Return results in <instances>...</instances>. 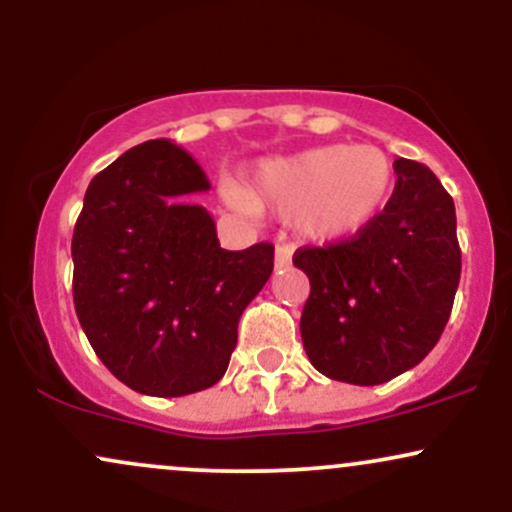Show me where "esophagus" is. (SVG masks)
I'll use <instances>...</instances> for the list:
<instances>
[{
	"label": "esophagus",
	"mask_w": 512,
	"mask_h": 512,
	"mask_svg": "<svg viewBox=\"0 0 512 512\" xmlns=\"http://www.w3.org/2000/svg\"><path fill=\"white\" fill-rule=\"evenodd\" d=\"M291 257H293V245H279V248H276V255H274L276 269L291 264Z\"/></svg>",
	"instance_id": "obj_1"
}]
</instances>
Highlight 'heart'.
<instances>
[{"label": "heart", "mask_w": 512, "mask_h": 512, "mask_svg": "<svg viewBox=\"0 0 512 512\" xmlns=\"http://www.w3.org/2000/svg\"><path fill=\"white\" fill-rule=\"evenodd\" d=\"M395 166L378 146L330 144L284 158H267L250 173L248 195L228 187L243 214L267 204L293 216L298 231L320 243L354 238L383 214Z\"/></svg>", "instance_id": "heart-1"}]
</instances>
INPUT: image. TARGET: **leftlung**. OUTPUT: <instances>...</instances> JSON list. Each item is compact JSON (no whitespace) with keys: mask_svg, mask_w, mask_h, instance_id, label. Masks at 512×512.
Returning a JSON list of instances; mask_svg holds the SVG:
<instances>
[{"mask_svg":"<svg viewBox=\"0 0 512 512\" xmlns=\"http://www.w3.org/2000/svg\"><path fill=\"white\" fill-rule=\"evenodd\" d=\"M395 173V192L366 231L293 255L310 279L305 354L342 383L380 385L424 361L460 284L455 202L421 163L397 158Z\"/></svg>","mask_w":512,"mask_h":512,"instance_id":"1","label":"left lung"}]
</instances>
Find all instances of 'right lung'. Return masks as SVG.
<instances>
[{"label":"right lung","instance_id":"obj_1","mask_svg":"<svg viewBox=\"0 0 512 512\" xmlns=\"http://www.w3.org/2000/svg\"><path fill=\"white\" fill-rule=\"evenodd\" d=\"M209 187L187 151L151 139L91 180L76 219V317L105 368L142 395L219 383L274 269L272 243L221 248L209 211L187 202Z\"/></svg>","mask_w":512,"mask_h":512}]
</instances>
